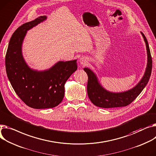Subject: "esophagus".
<instances>
[{"label":"esophagus","instance_id":"esophagus-1","mask_svg":"<svg viewBox=\"0 0 156 156\" xmlns=\"http://www.w3.org/2000/svg\"><path fill=\"white\" fill-rule=\"evenodd\" d=\"M80 63L81 65H85L88 63V58L86 56H82L80 59Z\"/></svg>","mask_w":156,"mask_h":156}]
</instances>
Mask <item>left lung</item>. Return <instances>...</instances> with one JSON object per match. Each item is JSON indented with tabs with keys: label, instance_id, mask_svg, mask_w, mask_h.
Segmentation results:
<instances>
[{
	"label": "left lung",
	"instance_id": "8db88e82",
	"mask_svg": "<svg viewBox=\"0 0 156 156\" xmlns=\"http://www.w3.org/2000/svg\"><path fill=\"white\" fill-rule=\"evenodd\" d=\"M147 51V65L145 74L139 83L132 89L122 93H112L103 88L99 83L95 75L90 69H83L88 75L87 93L91 101L95 105L101 108H114L126 107L136 99L149 80L152 66V61L147 40L145 35L141 33Z\"/></svg>",
	"mask_w": 156,
	"mask_h": 156
}]
</instances>
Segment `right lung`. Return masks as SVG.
I'll list each match as a JSON object with an SVG mask.
<instances>
[{
    "label": "right lung",
    "instance_id": "right-lung-1",
    "mask_svg": "<svg viewBox=\"0 0 156 156\" xmlns=\"http://www.w3.org/2000/svg\"><path fill=\"white\" fill-rule=\"evenodd\" d=\"M40 16L19 27L10 39L5 55L7 77L16 94L27 106L36 109L53 108L65 95V84L77 69L76 60L59 61L48 70L30 69L22 55L21 46L27 30L43 22Z\"/></svg>",
    "mask_w": 156,
    "mask_h": 156
}]
</instances>
